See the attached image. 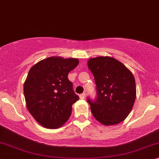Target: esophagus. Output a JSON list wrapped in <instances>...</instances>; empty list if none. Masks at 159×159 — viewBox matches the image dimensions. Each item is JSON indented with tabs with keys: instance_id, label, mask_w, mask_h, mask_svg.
<instances>
[{
	"instance_id": "obj_1",
	"label": "esophagus",
	"mask_w": 159,
	"mask_h": 159,
	"mask_svg": "<svg viewBox=\"0 0 159 159\" xmlns=\"http://www.w3.org/2000/svg\"><path fill=\"white\" fill-rule=\"evenodd\" d=\"M85 95H86V94L85 93H83V94H81L79 95V97H80V99H84V98H85Z\"/></svg>"
}]
</instances>
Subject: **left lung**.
Instances as JSON below:
<instances>
[{
	"mask_svg": "<svg viewBox=\"0 0 159 159\" xmlns=\"http://www.w3.org/2000/svg\"><path fill=\"white\" fill-rule=\"evenodd\" d=\"M88 67L96 84V98L87 97L94 117L106 126L121 122L132 111L136 98L134 75L110 57L90 59Z\"/></svg>",
	"mask_w": 159,
	"mask_h": 159,
	"instance_id": "8db88e82",
	"label": "left lung"
}]
</instances>
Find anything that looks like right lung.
Masks as SVG:
<instances>
[{
    "mask_svg": "<svg viewBox=\"0 0 159 159\" xmlns=\"http://www.w3.org/2000/svg\"><path fill=\"white\" fill-rule=\"evenodd\" d=\"M78 63L75 58L52 57L30 70L24 84L27 107L44 127L57 129L70 116L72 105L79 97L74 92L67 75Z\"/></svg>",
    "mask_w": 159,
    "mask_h": 159,
    "instance_id": "right-lung-1",
    "label": "right lung"
}]
</instances>
